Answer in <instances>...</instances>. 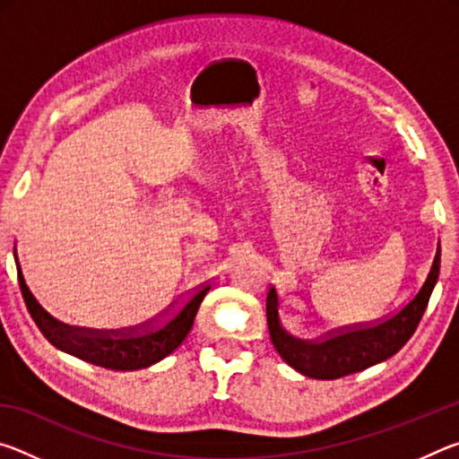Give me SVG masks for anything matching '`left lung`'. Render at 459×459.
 <instances>
[{
  "label": "left lung",
  "mask_w": 459,
  "mask_h": 459,
  "mask_svg": "<svg viewBox=\"0 0 459 459\" xmlns=\"http://www.w3.org/2000/svg\"><path fill=\"white\" fill-rule=\"evenodd\" d=\"M441 247L433 255L431 267L419 291L397 314L375 325H356L317 340H299L287 333L279 320V298L275 287L267 293V324L275 351L291 368L309 378L333 380L391 359L413 336L419 320L429 304L439 277Z\"/></svg>",
  "instance_id": "8db88e82"
}]
</instances>
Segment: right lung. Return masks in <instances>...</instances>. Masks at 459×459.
<instances>
[{"instance_id": "1", "label": "right lung", "mask_w": 459, "mask_h": 459, "mask_svg": "<svg viewBox=\"0 0 459 459\" xmlns=\"http://www.w3.org/2000/svg\"><path fill=\"white\" fill-rule=\"evenodd\" d=\"M15 265H18L20 290L24 295L28 312L32 316L44 338L56 346L58 351L73 354L84 362L95 364V367L111 368V370H139L166 359L172 354L184 338L192 330L194 317L211 287H202L200 291L190 295L180 306L174 307L161 320H150L139 328L129 330H84L73 328L58 322L46 309L38 304L34 293L26 285L22 275V267L18 263V253L13 251Z\"/></svg>"}]
</instances>
